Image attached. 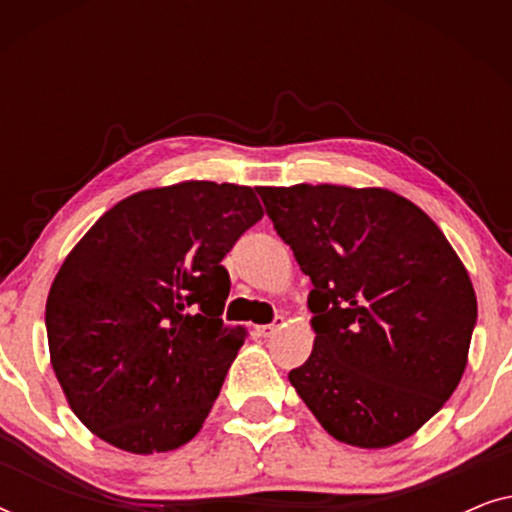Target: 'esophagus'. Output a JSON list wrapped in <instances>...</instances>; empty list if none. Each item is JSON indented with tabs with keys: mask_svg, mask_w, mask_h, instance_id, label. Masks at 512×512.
Here are the masks:
<instances>
[{
	"mask_svg": "<svg viewBox=\"0 0 512 512\" xmlns=\"http://www.w3.org/2000/svg\"><path fill=\"white\" fill-rule=\"evenodd\" d=\"M282 326H284V317H275V321H272V324L258 326V333H261L263 338H270V335H275Z\"/></svg>",
	"mask_w": 512,
	"mask_h": 512,
	"instance_id": "1",
	"label": "esophagus"
}]
</instances>
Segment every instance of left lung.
I'll use <instances>...</instances> for the list:
<instances>
[{"label": "left lung", "instance_id": "obj_1", "mask_svg": "<svg viewBox=\"0 0 512 512\" xmlns=\"http://www.w3.org/2000/svg\"><path fill=\"white\" fill-rule=\"evenodd\" d=\"M314 289L289 380L340 443L382 450L429 422L466 370L478 300L436 223L387 188L258 186Z\"/></svg>", "mask_w": 512, "mask_h": 512}]
</instances>
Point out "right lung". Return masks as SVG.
Masks as SVG:
<instances>
[{
    "label": "right lung",
    "mask_w": 512,
    "mask_h": 512,
    "mask_svg": "<svg viewBox=\"0 0 512 512\" xmlns=\"http://www.w3.org/2000/svg\"><path fill=\"white\" fill-rule=\"evenodd\" d=\"M261 219L254 188L181 181L121 200L69 251L46 300L48 352L97 438L153 454L202 429L247 338L221 319V261Z\"/></svg>",
    "instance_id": "1"
}]
</instances>
